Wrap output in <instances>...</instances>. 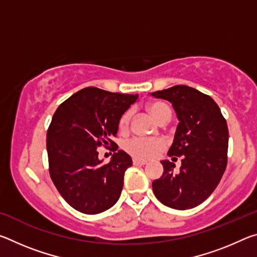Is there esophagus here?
Here are the masks:
<instances>
[{"mask_svg": "<svg viewBox=\"0 0 257 257\" xmlns=\"http://www.w3.org/2000/svg\"><path fill=\"white\" fill-rule=\"evenodd\" d=\"M133 163H134V165H145L146 164L145 161H141V160H137V159H134Z\"/></svg>", "mask_w": 257, "mask_h": 257, "instance_id": "obj_1", "label": "esophagus"}]
</instances>
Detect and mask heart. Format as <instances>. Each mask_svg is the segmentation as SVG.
<instances>
[{
  "label": "heart",
  "mask_w": 257,
  "mask_h": 257,
  "mask_svg": "<svg viewBox=\"0 0 257 257\" xmlns=\"http://www.w3.org/2000/svg\"><path fill=\"white\" fill-rule=\"evenodd\" d=\"M147 110L151 113V115L158 121L159 123L163 122L165 120H170L171 110L168 105L163 103H151L147 106ZM133 112L132 110L125 111L119 120V129L121 132H127L130 125ZM163 143L158 139H146L142 137H136L128 141L124 144V149L128 153L138 160H150L154 158L156 154H159L163 150Z\"/></svg>",
  "instance_id": "1"
}]
</instances>
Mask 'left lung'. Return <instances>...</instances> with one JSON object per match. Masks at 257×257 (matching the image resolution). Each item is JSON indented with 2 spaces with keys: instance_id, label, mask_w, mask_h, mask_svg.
Returning <instances> with one entry per match:
<instances>
[{
  "instance_id": "obj_1",
  "label": "left lung",
  "mask_w": 257,
  "mask_h": 257,
  "mask_svg": "<svg viewBox=\"0 0 257 257\" xmlns=\"http://www.w3.org/2000/svg\"><path fill=\"white\" fill-rule=\"evenodd\" d=\"M151 95L175 108L179 123L168 155L182 159L178 172L175 163L161 161L164 171L152 184L153 191L165 206L193 208L214 191L227 168V121L213 98L193 87L177 85Z\"/></svg>"
}]
</instances>
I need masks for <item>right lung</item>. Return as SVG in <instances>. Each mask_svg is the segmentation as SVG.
Here are the masks:
<instances>
[{
    "instance_id": "obj_1",
    "label": "right lung",
    "mask_w": 257,
    "mask_h": 257,
    "mask_svg": "<svg viewBox=\"0 0 257 257\" xmlns=\"http://www.w3.org/2000/svg\"><path fill=\"white\" fill-rule=\"evenodd\" d=\"M138 95L111 93L87 87L56 108L47 130L50 176L66 202L85 214H97L118 202L124 172L133 160L112 141L121 115ZM115 151L107 165L97 147Z\"/></svg>"
}]
</instances>
